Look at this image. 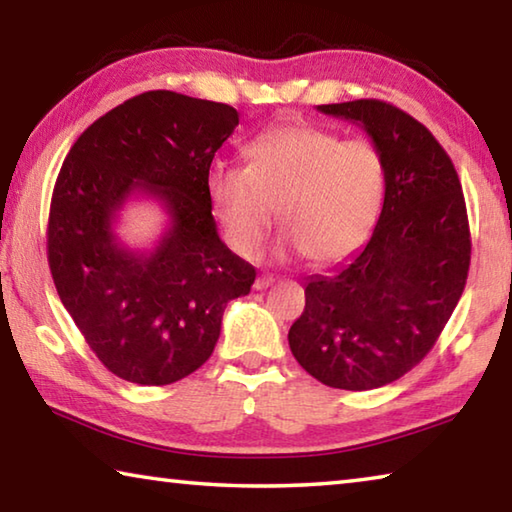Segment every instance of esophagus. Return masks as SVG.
I'll use <instances>...</instances> for the list:
<instances>
[{
    "instance_id": "1",
    "label": "esophagus",
    "mask_w": 512,
    "mask_h": 512,
    "mask_svg": "<svg viewBox=\"0 0 512 512\" xmlns=\"http://www.w3.org/2000/svg\"><path fill=\"white\" fill-rule=\"evenodd\" d=\"M271 284H273V277H271V275H262V277H257L253 287H255L257 291H264V289L271 287Z\"/></svg>"
}]
</instances>
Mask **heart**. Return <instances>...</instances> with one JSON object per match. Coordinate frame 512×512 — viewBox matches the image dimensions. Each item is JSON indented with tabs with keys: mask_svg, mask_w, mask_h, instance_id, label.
<instances>
[{
	"mask_svg": "<svg viewBox=\"0 0 512 512\" xmlns=\"http://www.w3.org/2000/svg\"><path fill=\"white\" fill-rule=\"evenodd\" d=\"M246 169L214 167L207 198L228 244L257 253L273 223L287 228L282 253L332 264L368 239L384 196V164L363 140L341 142L314 126H282L244 146Z\"/></svg>",
	"mask_w": 512,
	"mask_h": 512,
	"instance_id": "heart-1",
	"label": "heart"
}]
</instances>
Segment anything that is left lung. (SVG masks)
<instances>
[{
    "label": "left lung",
    "instance_id": "8db88e82",
    "mask_svg": "<svg viewBox=\"0 0 512 512\" xmlns=\"http://www.w3.org/2000/svg\"><path fill=\"white\" fill-rule=\"evenodd\" d=\"M318 112L368 133L384 205L359 253L307 280L289 348L325 386L370 391L418 366L461 300L472 250L465 198L443 146L400 108L359 99Z\"/></svg>",
    "mask_w": 512,
    "mask_h": 512
}]
</instances>
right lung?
Returning <instances> with one entry per match:
<instances>
[{"mask_svg":"<svg viewBox=\"0 0 512 512\" xmlns=\"http://www.w3.org/2000/svg\"><path fill=\"white\" fill-rule=\"evenodd\" d=\"M239 112L169 90L99 117L69 149L51 196L47 257L56 291L112 375L167 386L212 357L230 300L255 268L223 244L207 198L214 153ZM158 200L168 228L149 251L116 235L131 197Z\"/></svg>","mask_w":512,"mask_h":512,"instance_id":"add662e5","label":"right lung"}]
</instances>
